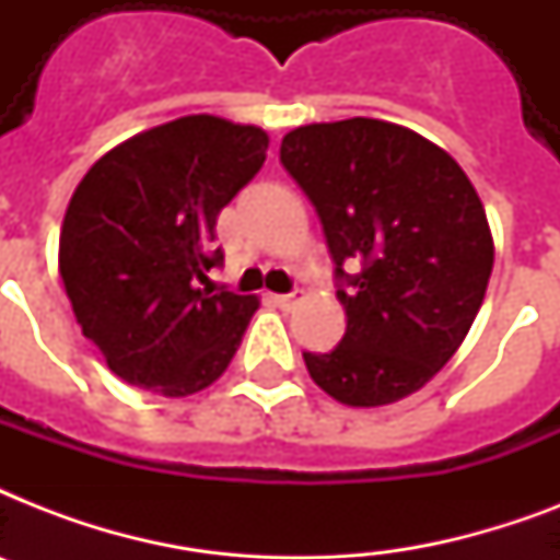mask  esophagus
<instances>
[{
	"mask_svg": "<svg viewBox=\"0 0 560 560\" xmlns=\"http://www.w3.org/2000/svg\"><path fill=\"white\" fill-rule=\"evenodd\" d=\"M272 302H276L279 307H284V311H290V307L299 302V293L296 290H293V293H276V296H272Z\"/></svg>",
	"mask_w": 560,
	"mask_h": 560,
	"instance_id": "esophagus-1",
	"label": "esophagus"
}]
</instances>
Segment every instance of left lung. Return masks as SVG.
Wrapping results in <instances>:
<instances>
[{
	"label": "left lung",
	"instance_id": "obj_1",
	"mask_svg": "<svg viewBox=\"0 0 560 560\" xmlns=\"http://www.w3.org/2000/svg\"><path fill=\"white\" fill-rule=\"evenodd\" d=\"M281 165L323 220L349 319L337 349L302 354L307 372L349 407L407 398L486 299L494 237L477 188L439 144L377 118L296 127Z\"/></svg>",
	"mask_w": 560,
	"mask_h": 560
}]
</instances>
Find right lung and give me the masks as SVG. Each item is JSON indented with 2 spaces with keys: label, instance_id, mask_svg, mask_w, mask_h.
<instances>
[{
  "label": "right lung",
  "instance_id": "add662e5",
  "mask_svg": "<svg viewBox=\"0 0 560 560\" xmlns=\"http://www.w3.org/2000/svg\"><path fill=\"white\" fill-rule=\"evenodd\" d=\"M267 133L186 116L116 144L74 188L60 229V279L109 372L186 398L235 358L258 299L200 288L223 264L220 209L267 160Z\"/></svg>",
  "mask_w": 560,
  "mask_h": 560
}]
</instances>
